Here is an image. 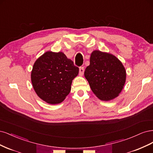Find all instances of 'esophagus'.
<instances>
[{"mask_svg": "<svg viewBox=\"0 0 153 153\" xmlns=\"http://www.w3.org/2000/svg\"><path fill=\"white\" fill-rule=\"evenodd\" d=\"M84 72H85V68H84V67H79V75L82 76Z\"/></svg>", "mask_w": 153, "mask_h": 153, "instance_id": "34e87169", "label": "esophagus"}]
</instances>
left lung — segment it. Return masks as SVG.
Returning a JSON list of instances; mask_svg holds the SVG:
<instances>
[{"label":"left lung","mask_w":153,"mask_h":153,"mask_svg":"<svg viewBox=\"0 0 153 153\" xmlns=\"http://www.w3.org/2000/svg\"><path fill=\"white\" fill-rule=\"evenodd\" d=\"M90 62L85 77L93 93L103 101L116 98L126 81V71L121 61L112 54L95 50L91 54Z\"/></svg>","instance_id":"obj_1"}]
</instances>
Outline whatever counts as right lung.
Segmentation results:
<instances>
[{
	"label": "right lung",
	"mask_w": 153,
	"mask_h": 153,
	"mask_svg": "<svg viewBox=\"0 0 153 153\" xmlns=\"http://www.w3.org/2000/svg\"><path fill=\"white\" fill-rule=\"evenodd\" d=\"M79 68L62 52L47 51L35 62L31 72L34 90L39 98L57 104L69 94Z\"/></svg>",
	"instance_id": "right-lung-1"
}]
</instances>
